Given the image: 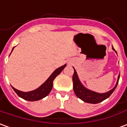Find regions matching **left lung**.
Instances as JSON below:
<instances>
[{"label":"left lung","instance_id":"obj_1","mask_svg":"<svg viewBox=\"0 0 127 127\" xmlns=\"http://www.w3.org/2000/svg\"><path fill=\"white\" fill-rule=\"evenodd\" d=\"M112 49H113V51H115V50L113 47H112ZM115 53H117L116 51H115ZM74 73L73 77H72L74 91L76 95L78 96L79 99H81L82 101H85L86 103H98L103 101V100L106 99L107 98H108L111 95V94L114 92V90H115L118 84L119 79H120V74H119L117 83H116V84H115L113 88L111 90H109L107 93H98L86 88L85 86L82 84V83L80 81L79 78H78L77 72H76V71L75 70L74 68Z\"/></svg>","mask_w":127,"mask_h":127}]
</instances>
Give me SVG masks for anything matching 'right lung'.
I'll return each instance as SVG.
<instances>
[{
  "label": "right lung",
  "instance_id": "add662e5",
  "mask_svg": "<svg viewBox=\"0 0 127 127\" xmlns=\"http://www.w3.org/2000/svg\"><path fill=\"white\" fill-rule=\"evenodd\" d=\"M14 48L12 50V52ZM66 65L67 64H65L63 66H61L59 68L56 69L42 85H41L38 88L35 89L34 90L29 91V92H22V91H20L19 90H16L12 86V88L15 91V93L18 95V96H20L21 98H22L25 100L30 101H38L39 99H42L51 93L53 88V80L56 78L58 75L60 74V72L63 70L64 68L66 67Z\"/></svg>",
  "mask_w": 127,
  "mask_h": 127
}]
</instances>
